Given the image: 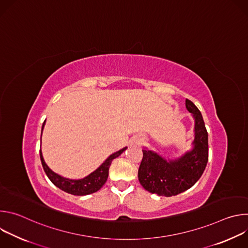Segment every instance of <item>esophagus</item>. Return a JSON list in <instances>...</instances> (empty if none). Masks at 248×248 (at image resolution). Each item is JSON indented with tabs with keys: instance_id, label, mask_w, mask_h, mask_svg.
Instances as JSON below:
<instances>
[{
	"instance_id": "34e87169",
	"label": "esophagus",
	"mask_w": 248,
	"mask_h": 248,
	"mask_svg": "<svg viewBox=\"0 0 248 248\" xmlns=\"http://www.w3.org/2000/svg\"><path fill=\"white\" fill-rule=\"evenodd\" d=\"M140 143V141H137V144H139Z\"/></svg>"
}]
</instances>
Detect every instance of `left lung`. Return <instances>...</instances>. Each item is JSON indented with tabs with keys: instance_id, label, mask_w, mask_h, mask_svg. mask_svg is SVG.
<instances>
[{
	"instance_id": "8db88e82",
	"label": "left lung",
	"mask_w": 248,
	"mask_h": 248,
	"mask_svg": "<svg viewBox=\"0 0 248 248\" xmlns=\"http://www.w3.org/2000/svg\"><path fill=\"white\" fill-rule=\"evenodd\" d=\"M186 107L195 120L193 149L175 161H166L143 149V158L138 169L140 185L147 191L167 197L182 193L195 185L208 162V132L202 115L188 99Z\"/></svg>"
}]
</instances>
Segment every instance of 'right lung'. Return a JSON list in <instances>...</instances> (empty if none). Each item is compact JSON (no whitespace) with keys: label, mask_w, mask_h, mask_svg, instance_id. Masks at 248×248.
Returning <instances> with one entry per match:
<instances>
[{"label":"right lung","mask_w":248,"mask_h":248,"mask_svg":"<svg viewBox=\"0 0 248 248\" xmlns=\"http://www.w3.org/2000/svg\"><path fill=\"white\" fill-rule=\"evenodd\" d=\"M44 124H45V122L42 125V130H43ZM125 149H126V147L112 154L96 170H94L89 175H87L86 178L81 179V180L64 179V178H62V176L54 172L46 165V163L43 159V156H42L41 149H40V159H41L43 169H44L47 176L49 178V180L57 187H59L60 189L63 190L67 193L73 194V195H87V194H91V193L98 191L105 185L106 181H107V179H108L109 169H110L112 161L114 159H116L117 157H119Z\"/></svg>","instance_id":"1"}]
</instances>
